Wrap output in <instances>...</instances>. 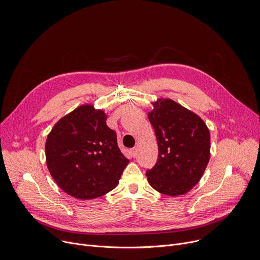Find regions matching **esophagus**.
<instances>
[{"mask_svg":"<svg viewBox=\"0 0 260 260\" xmlns=\"http://www.w3.org/2000/svg\"><path fill=\"white\" fill-rule=\"evenodd\" d=\"M131 154L133 157H135L137 155V147H134L131 149Z\"/></svg>","mask_w":260,"mask_h":260,"instance_id":"esophagus-1","label":"esophagus"}]
</instances>
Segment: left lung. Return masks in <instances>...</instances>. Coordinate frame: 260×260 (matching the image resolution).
Segmentation results:
<instances>
[{
  "mask_svg": "<svg viewBox=\"0 0 260 260\" xmlns=\"http://www.w3.org/2000/svg\"><path fill=\"white\" fill-rule=\"evenodd\" d=\"M148 113L154 128L158 157L146 172L150 185L167 196L191 191L210 157V134L201 118L170 99H158Z\"/></svg>",
  "mask_w": 260,
  "mask_h": 260,
  "instance_id": "1",
  "label": "left lung"
}]
</instances>
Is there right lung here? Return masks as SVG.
<instances>
[{
  "label": "right lung",
  "mask_w": 260,
  "mask_h": 260,
  "mask_svg": "<svg viewBox=\"0 0 260 260\" xmlns=\"http://www.w3.org/2000/svg\"><path fill=\"white\" fill-rule=\"evenodd\" d=\"M106 120L103 110L83 105L61 118L46 138V166L56 183L75 198L109 193L128 162Z\"/></svg>",
  "instance_id": "add662e5"
}]
</instances>
